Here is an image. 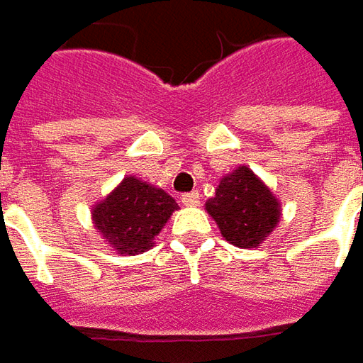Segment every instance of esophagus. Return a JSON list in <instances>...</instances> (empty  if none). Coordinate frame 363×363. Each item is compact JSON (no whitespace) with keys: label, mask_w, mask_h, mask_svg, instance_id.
I'll return each instance as SVG.
<instances>
[{"label":"esophagus","mask_w":363,"mask_h":363,"mask_svg":"<svg viewBox=\"0 0 363 363\" xmlns=\"http://www.w3.org/2000/svg\"><path fill=\"white\" fill-rule=\"evenodd\" d=\"M182 203H184V206H198V203H200V194H198V191L184 194V196H182Z\"/></svg>","instance_id":"34e87169"}]
</instances>
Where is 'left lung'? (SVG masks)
<instances>
[{"mask_svg":"<svg viewBox=\"0 0 363 363\" xmlns=\"http://www.w3.org/2000/svg\"><path fill=\"white\" fill-rule=\"evenodd\" d=\"M206 210L216 220L222 236L238 248L260 246L281 218L279 200L246 165L220 179Z\"/></svg>","mask_w":363,"mask_h":363,"instance_id":"left-lung-1","label":"left lung"}]
</instances>
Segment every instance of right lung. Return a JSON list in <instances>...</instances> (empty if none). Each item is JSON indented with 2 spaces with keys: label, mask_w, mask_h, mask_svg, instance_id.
I'll use <instances>...</instances> for the list:
<instances>
[{
  "label": "right lung",
  "mask_w": 363,
  "mask_h": 363,
  "mask_svg": "<svg viewBox=\"0 0 363 363\" xmlns=\"http://www.w3.org/2000/svg\"><path fill=\"white\" fill-rule=\"evenodd\" d=\"M175 210L169 194L131 175L94 206L92 224L119 255H139L153 246Z\"/></svg>",
  "instance_id": "obj_1"
}]
</instances>
